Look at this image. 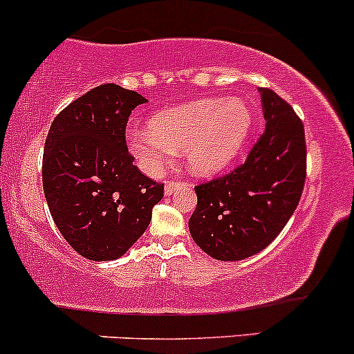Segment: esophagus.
Masks as SVG:
<instances>
[{
	"label": "esophagus",
	"mask_w": 354,
	"mask_h": 354,
	"mask_svg": "<svg viewBox=\"0 0 354 354\" xmlns=\"http://www.w3.org/2000/svg\"><path fill=\"white\" fill-rule=\"evenodd\" d=\"M178 185H180V182H177V180H167V184H165V194H167V196H170V194L176 191Z\"/></svg>",
	"instance_id": "obj_1"
}]
</instances>
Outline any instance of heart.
<instances>
[{
  "instance_id": "heart-1",
  "label": "heart",
  "mask_w": 354,
  "mask_h": 354,
  "mask_svg": "<svg viewBox=\"0 0 354 354\" xmlns=\"http://www.w3.org/2000/svg\"><path fill=\"white\" fill-rule=\"evenodd\" d=\"M252 109L239 97L201 100L174 106L148 121V130L133 127L127 147L143 172L157 176L182 150L196 174H212L233 160L246 143Z\"/></svg>"
}]
</instances>
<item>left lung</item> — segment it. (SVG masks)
Wrapping results in <instances>:
<instances>
[{
	"label": "left lung",
	"mask_w": 354,
	"mask_h": 354,
	"mask_svg": "<svg viewBox=\"0 0 354 354\" xmlns=\"http://www.w3.org/2000/svg\"><path fill=\"white\" fill-rule=\"evenodd\" d=\"M267 124L248 157L230 174L196 185L191 236L221 261L245 260L279 236L306 184V133L294 108L261 87Z\"/></svg>",
	"instance_id": "left-lung-1"
}]
</instances>
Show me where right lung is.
<instances>
[{
  "label": "right lung",
  "mask_w": 354,
  "mask_h": 354,
  "mask_svg": "<svg viewBox=\"0 0 354 354\" xmlns=\"http://www.w3.org/2000/svg\"><path fill=\"white\" fill-rule=\"evenodd\" d=\"M142 94L101 84L55 116L44 147L41 180L64 239L87 260H116L148 227L163 184L133 165L127 123Z\"/></svg>",
  "instance_id": "1"
}]
</instances>
